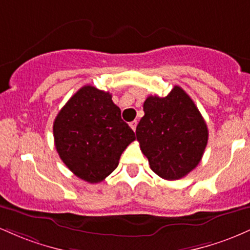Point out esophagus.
<instances>
[{"label": "esophagus", "mask_w": 250, "mask_h": 250, "mask_svg": "<svg viewBox=\"0 0 250 250\" xmlns=\"http://www.w3.org/2000/svg\"><path fill=\"white\" fill-rule=\"evenodd\" d=\"M137 124H138V123H137V120H133V122H131V123H130V126H131V128H132L133 131H136Z\"/></svg>", "instance_id": "1"}]
</instances>
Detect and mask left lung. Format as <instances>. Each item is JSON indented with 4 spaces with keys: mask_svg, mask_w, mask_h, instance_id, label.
<instances>
[{
    "mask_svg": "<svg viewBox=\"0 0 250 250\" xmlns=\"http://www.w3.org/2000/svg\"><path fill=\"white\" fill-rule=\"evenodd\" d=\"M143 108L136 136L151 170L167 181L187 176L201 162L209 136L195 103L175 86L164 98L147 97Z\"/></svg>",
    "mask_w": 250,
    "mask_h": 250,
    "instance_id": "left-lung-1",
    "label": "left lung"
}]
</instances>
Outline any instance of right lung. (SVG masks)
Listing matches in <instances>:
<instances>
[{
  "instance_id": "obj_1",
  "label": "right lung",
  "mask_w": 250,
  "mask_h": 250,
  "mask_svg": "<svg viewBox=\"0 0 250 250\" xmlns=\"http://www.w3.org/2000/svg\"><path fill=\"white\" fill-rule=\"evenodd\" d=\"M55 147L66 167L88 183L116 170L136 137L108 92L86 85L61 108L53 124Z\"/></svg>"
}]
</instances>
